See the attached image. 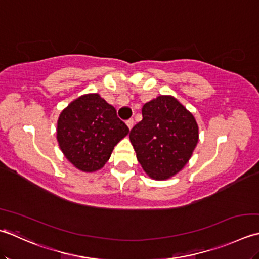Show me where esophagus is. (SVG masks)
Listing matches in <instances>:
<instances>
[{
	"mask_svg": "<svg viewBox=\"0 0 259 259\" xmlns=\"http://www.w3.org/2000/svg\"><path fill=\"white\" fill-rule=\"evenodd\" d=\"M126 125H127L128 128L131 130L134 126V119L133 118H130V119L126 120Z\"/></svg>",
	"mask_w": 259,
	"mask_h": 259,
	"instance_id": "1",
	"label": "esophagus"
}]
</instances>
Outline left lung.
Returning <instances> with one entry per match:
<instances>
[{
	"label": "left lung",
	"instance_id": "left-lung-1",
	"mask_svg": "<svg viewBox=\"0 0 259 259\" xmlns=\"http://www.w3.org/2000/svg\"><path fill=\"white\" fill-rule=\"evenodd\" d=\"M143 119L130 132L136 157L156 180L173 177L187 164L198 143L196 119L171 96H159L142 108Z\"/></svg>",
	"mask_w": 259,
	"mask_h": 259
}]
</instances>
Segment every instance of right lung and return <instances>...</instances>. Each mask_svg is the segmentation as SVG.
I'll return each instance as SVG.
<instances>
[{"mask_svg":"<svg viewBox=\"0 0 259 259\" xmlns=\"http://www.w3.org/2000/svg\"><path fill=\"white\" fill-rule=\"evenodd\" d=\"M116 109L98 94L73 100L58 119L57 139L63 154L77 168L94 172L102 168L114 146L128 134Z\"/></svg>","mask_w":259,"mask_h":259,"instance_id":"obj_1","label":"right lung"}]
</instances>
